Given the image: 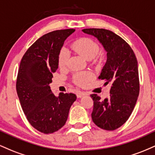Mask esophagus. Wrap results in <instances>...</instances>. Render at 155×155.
<instances>
[{"mask_svg":"<svg viewBox=\"0 0 155 155\" xmlns=\"http://www.w3.org/2000/svg\"><path fill=\"white\" fill-rule=\"evenodd\" d=\"M88 95L87 92H81V91H79L77 92V94H76V95H77V97H81L82 96L84 95Z\"/></svg>","mask_w":155,"mask_h":155,"instance_id":"34e87169","label":"esophagus"}]
</instances>
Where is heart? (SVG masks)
<instances>
[{"label":"heart","mask_w":155,"mask_h":155,"mask_svg":"<svg viewBox=\"0 0 155 155\" xmlns=\"http://www.w3.org/2000/svg\"><path fill=\"white\" fill-rule=\"evenodd\" d=\"M74 49L87 59L95 58L99 51V46L95 41L90 38H82L76 41L74 44ZM69 58V51L66 48H62L58 55V65L60 68L66 65ZM94 78V74L90 71L78 72L73 76L74 83L79 86H84Z\"/></svg>","instance_id":"1"}]
</instances>
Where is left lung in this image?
I'll return each instance as SVG.
<instances>
[{
  "mask_svg": "<svg viewBox=\"0 0 155 155\" xmlns=\"http://www.w3.org/2000/svg\"><path fill=\"white\" fill-rule=\"evenodd\" d=\"M87 34L97 38L107 52V60L98 79L111 84L110 97L102 101L92 94V119L97 127L114 130L121 127L132 114L139 95L138 62L133 49L124 39L108 30L87 28Z\"/></svg>",
  "mask_w": 155,
  "mask_h": 155,
  "instance_id": "8db88e82",
  "label": "left lung"
}]
</instances>
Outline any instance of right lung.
<instances>
[{
    "label": "right lung",
    "mask_w": 155,
    "mask_h": 155,
    "mask_svg": "<svg viewBox=\"0 0 155 155\" xmlns=\"http://www.w3.org/2000/svg\"><path fill=\"white\" fill-rule=\"evenodd\" d=\"M74 29L54 31L35 41L23 55L16 89L21 106L30 124L41 133L58 131L66 122L76 100L74 93L55 96L49 84L58 68V55L64 41Z\"/></svg>",
    "instance_id": "right-lung-1"
}]
</instances>
